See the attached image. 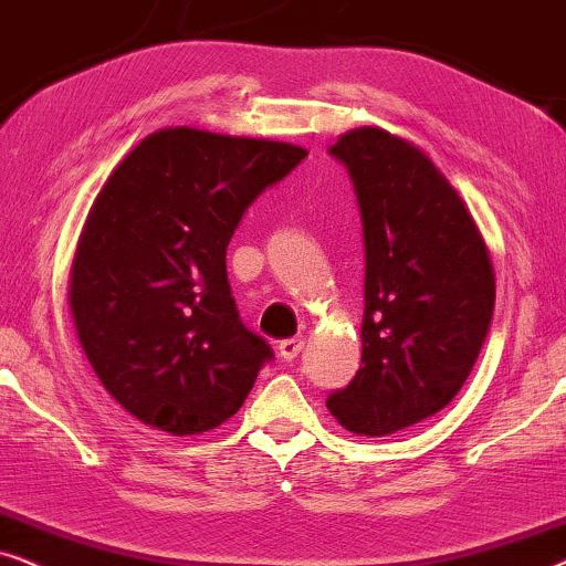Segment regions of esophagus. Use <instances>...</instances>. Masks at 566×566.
I'll list each match as a JSON object with an SVG mask.
<instances>
[{"label": "esophagus", "mask_w": 566, "mask_h": 566, "mask_svg": "<svg viewBox=\"0 0 566 566\" xmlns=\"http://www.w3.org/2000/svg\"><path fill=\"white\" fill-rule=\"evenodd\" d=\"M305 349V342L303 338H284V342H279V354H282L284 361H292L300 357V352Z\"/></svg>", "instance_id": "34e87169"}]
</instances>
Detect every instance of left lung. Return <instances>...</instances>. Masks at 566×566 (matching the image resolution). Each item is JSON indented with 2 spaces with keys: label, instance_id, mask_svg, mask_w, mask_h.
<instances>
[{
  "label": "left lung",
  "instance_id": "8db88e82",
  "mask_svg": "<svg viewBox=\"0 0 566 566\" xmlns=\"http://www.w3.org/2000/svg\"><path fill=\"white\" fill-rule=\"evenodd\" d=\"M328 153L357 193L365 315L359 373L326 406L349 432L386 437L463 388L492 326L494 269L469 207L419 147L361 126Z\"/></svg>",
  "mask_w": 566,
  "mask_h": 566
}]
</instances>
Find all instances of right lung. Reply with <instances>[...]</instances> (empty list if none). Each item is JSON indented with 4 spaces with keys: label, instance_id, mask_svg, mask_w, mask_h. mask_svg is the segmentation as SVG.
<instances>
[{
    "label": "right lung",
    "instance_id": "1",
    "mask_svg": "<svg viewBox=\"0 0 566 566\" xmlns=\"http://www.w3.org/2000/svg\"><path fill=\"white\" fill-rule=\"evenodd\" d=\"M307 149L163 129L124 157L90 209L70 271V307L103 388L163 432L228 421L274 359L228 282L230 238Z\"/></svg>",
    "mask_w": 566,
    "mask_h": 566
}]
</instances>
